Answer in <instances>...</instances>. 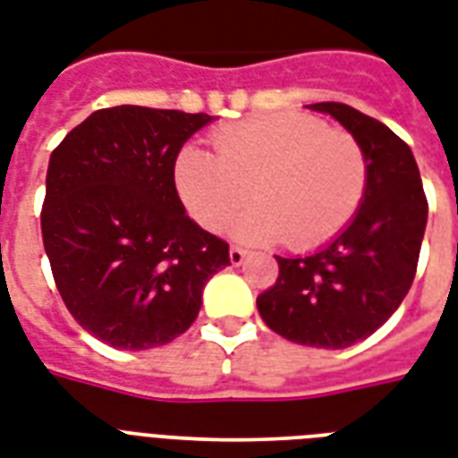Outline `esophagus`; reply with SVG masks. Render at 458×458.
Returning <instances> with one entry per match:
<instances>
[{"mask_svg":"<svg viewBox=\"0 0 458 458\" xmlns=\"http://www.w3.org/2000/svg\"><path fill=\"white\" fill-rule=\"evenodd\" d=\"M244 259H247V250H242V247H230V264L233 267H240Z\"/></svg>","mask_w":458,"mask_h":458,"instance_id":"esophagus-1","label":"esophagus"}]
</instances>
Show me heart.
<instances>
[{"label":"heart","mask_w":458,"mask_h":458,"mask_svg":"<svg viewBox=\"0 0 458 458\" xmlns=\"http://www.w3.org/2000/svg\"><path fill=\"white\" fill-rule=\"evenodd\" d=\"M214 153L187 146L174 182L190 214L237 240L271 244L291 240L307 250L336 237L353 221L368 191V158L358 139L302 113H268L218 129Z\"/></svg>","instance_id":"1"}]
</instances>
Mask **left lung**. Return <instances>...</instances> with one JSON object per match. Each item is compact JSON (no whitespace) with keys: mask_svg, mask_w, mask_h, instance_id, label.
Listing matches in <instances>:
<instances>
[{"mask_svg":"<svg viewBox=\"0 0 458 458\" xmlns=\"http://www.w3.org/2000/svg\"><path fill=\"white\" fill-rule=\"evenodd\" d=\"M358 139L368 158V191L358 214L329 244L278 261L276 284L257 298L278 336L314 348H345L375 334L413 284L425 223L418 163L406 141L344 103H314Z\"/></svg>","mask_w":458,"mask_h":458,"instance_id":"left-lung-1","label":"left lung"}]
</instances>
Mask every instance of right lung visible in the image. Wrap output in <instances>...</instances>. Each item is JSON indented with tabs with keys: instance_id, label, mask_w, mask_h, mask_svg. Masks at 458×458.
Returning a JSON list of instances; mask_svg holds the SVG:
<instances>
[{
	"instance_id": "right-lung-1",
	"label": "right lung",
	"mask_w": 458,
	"mask_h": 458,
	"mask_svg": "<svg viewBox=\"0 0 458 458\" xmlns=\"http://www.w3.org/2000/svg\"><path fill=\"white\" fill-rule=\"evenodd\" d=\"M206 113L105 107L52 151L40 214L57 291L83 329L148 351L190 329L228 242L184 211L174 160Z\"/></svg>"
}]
</instances>
